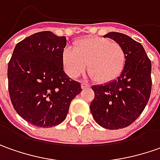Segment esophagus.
Listing matches in <instances>:
<instances>
[{
    "label": "esophagus",
    "instance_id": "esophagus-1",
    "mask_svg": "<svg viewBox=\"0 0 160 160\" xmlns=\"http://www.w3.org/2000/svg\"><path fill=\"white\" fill-rule=\"evenodd\" d=\"M81 88H82V89L88 88H90V85H89L88 83H87V82H82V83H81Z\"/></svg>",
    "mask_w": 160,
    "mask_h": 160
}]
</instances>
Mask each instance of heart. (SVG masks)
<instances>
[{
	"label": "heart",
	"mask_w": 160,
	"mask_h": 160,
	"mask_svg": "<svg viewBox=\"0 0 160 160\" xmlns=\"http://www.w3.org/2000/svg\"><path fill=\"white\" fill-rule=\"evenodd\" d=\"M62 62L66 73L77 78L87 68L94 80L107 83L122 73L126 64V52L117 42L107 38L92 37L75 43L74 48H65Z\"/></svg>",
	"instance_id": "b5f03b06"
}]
</instances>
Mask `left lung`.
Returning a JSON list of instances; mask_svg holds the SVG:
<instances>
[{
	"label": "left lung",
	"mask_w": 160,
	"mask_h": 160,
	"mask_svg": "<svg viewBox=\"0 0 160 160\" xmlns=\"http://www.w3.org/2000/svg\"><path fill=\"white\" fill-rule=\"evenodd\" d=\"M108 37L120 44L126 52V64L116 80L93 86L95 98L90 111L95 120L107 129L131 125L144 110L152 92V62L142 44L124 33L112 32Z\"/></svg>",
	"instance_id": "left-lung-1"
}]
</instances>
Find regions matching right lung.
Here are the masks:
<instances>
[{
    "label": "right lung",
    "instance_id": "right-lung-1",
    "mask_svg": "<svg viewBox=\"0 0 160 160\" xmlns=\"http://www.w3.org/2000/svg\"><path fill=\"white\" fill-rule=\"evenodd\" d=\"M66 38L49 31L18 42L8 65V93L20 117L40 128L63 122L70 103L81 92L78 81L63 72Z\"/></svg>",
    "mask_w": 160,
    "mask_h": 160
}]
</instances>
